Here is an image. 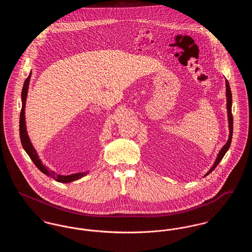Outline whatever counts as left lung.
Wrapping results in <instances>:
<instances>
[{
    "label": "left lung",
    "instance_id": "8db88e82",
    "mask_svg": "<svg viewBox=\"0 0 252 252\" xmlns=\"http://www.w3.org/2000/svg\"><path fill=\"white\" fill-rule=\"evenodd\" d=\"M226 96H227V110H228V128H229V135H228V142L226 144L221 148V150L219 151L218 155L216 157V161L213 164L212 168L209 170V172L205 175L208 176L215 168L217 166V164L220 162V160L223 158V157L225 156V154L227 153V151L231 144V139H232V130H233V118H232V114H231V104H232V98H231V92H230V88L228 84V80H226Z\"/></svg>",
    "mask_w": 252,
    "mask_h": 252
}]
</instances>
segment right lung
<instances>
[{"mask_svg":"<svg viewBox=\"0 0 252 252\" xmlns=\"http://www.w3.org/2000/svg\"><path fill=\"white\" fill-rule=\"evenodd\" d=\"M30 78H31V72L28 75V77L25 79L24 81V87H23V91H22V110H21V115H20V137H21V142L23 144L25 152L28 154V156L30 157V158L32 159V161L35 163L36 167L38 168L43 174H45L46 176L53 178L54 180L61 182V183H69L74 180H79L81 178H83L86 176L89 172H82V173H75L72 175H67V176H63V175H58L55 171L49 170L44 164H42V161L40 160V158H38V155L36 153V149L34 148L33 144L31 143L27 130H26V124H25V104H26V98H27V93H28V87H29V82H30Z\"/></svg>","mask_w":252,"mask_h":252,"instance_id":"right-lung-1","label":"right lung"}]
</instances>
